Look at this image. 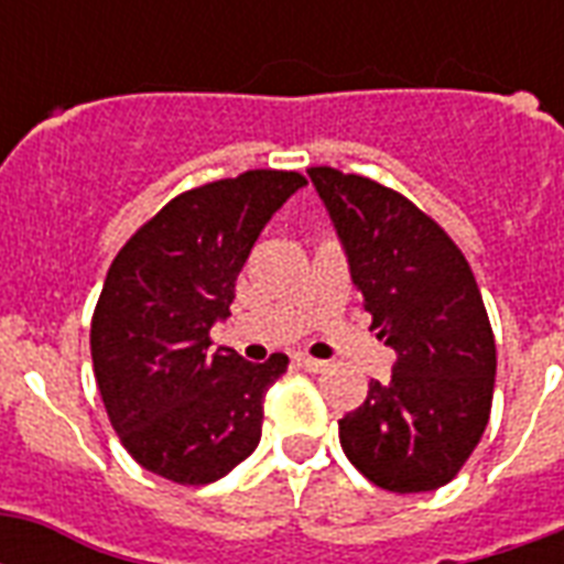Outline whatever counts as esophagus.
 <instances>
[{
  "label": "esophagus",
  "instance_id": "obj_1",
  "mask_svg": "<svg viewBox=\"0 0 564 564\" xmlns=\"http://www.w3.org/2000/svg\"><path fill=\"white\" fill-rule=\"evenodd\" d=\"M295 366H299V369H304V371H313V375H316V371H325V366H327V362H322V360H313V357H307V354H295Z\"/></svg>",
  "mask_w": 564,
  "mask_h": 564
}]
</instances>
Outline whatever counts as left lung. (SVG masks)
I'll list each match as a JSON object with an SVG mask.
<instances>
[{
    "label": "left lung",
    "mask_w": 564,
    "mask_h": 564,
    "mask_svg": "<svg viewBox=\"0 0 564 564\" xmlns=\"http://www.w3.org/2000/svg\"><path fill=\"white\" fill-rule=\"evenodd\" d=\"M325 202L371 327L398 360L339 419L354 468L398 495L433 491L463 468L489 424L495 336L471 265L401 193L330 166L307 170Z\"/></svg>",
    "instance_id": "left-lung-1"
}]
</instances>
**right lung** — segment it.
I'll use <instances>...</instances> for the list:
<instances>
[{
    "instance_id": "1",
    "label": "right lung",
    "mask_w": 564,
    "mask_h": 564,
    "mask_svg": "<svg viewBox=\"0 0 564 564\" xmlns=\"http://www.w3.org/2000/svg\"><path fill=\"white\" fill-rule=\"evenodd\" d=\"M304 184L299 172L251 170L187 189L110 263L93 313V371L145 471L204 486L254 454L263 398L290 357L254 366L230 348L210 351V327L230 316L260 230Z\"/></svg>"
}]
</instances>
